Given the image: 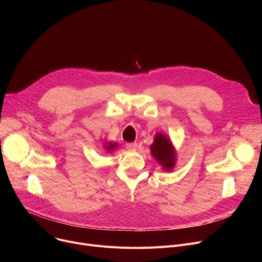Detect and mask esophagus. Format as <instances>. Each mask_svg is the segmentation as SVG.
Segmentation results:
<instances>
[{"label": "esophagus", "instance_id": "obj_1", "mask_svg": "<svg viewBox=\"0 0 262 262\" xmlns=\"http://www.w3.org/2000/svg\"><path fill=\"white\" fill-rule=\"evenodd\" d=\"M137 146H138L137 143H126L125 144V147H126V149H128V150H136Z\"/></svg>", "mask_w": 262, "mask_h": 262}]
</instances>
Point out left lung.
Listing matches in <instances>:
<instances>
[{"label": "left lung", "mask_w": 262, "mask_h": 262, "mask_svg": "<svg viewBox=\"0 0 262 262\" xmlns=\"http://www.w3.org/2000/svg\"><path fill=\"white\" fill-rule=\"evenodd\" d=\"M151 154L158 160V162L164 166L165 170L169 171L173 169L175 155L173 146L166 136L162 134H158L156 136L155 143L151 145Z\"/></svg>", "instance_id": "8db88e82"}]
</instances>
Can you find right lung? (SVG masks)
Here are the masks:
<instances>
[{
	"instance_id": "right-lung-1",
	"label": "right lung",
	"mask_w": 262,
	"mask_h": 262,
	"mask_svg": "<svg viewBox=\"0 0 262 262\" xmlns=\"http://www.w3.org/2000/svg\"><path fill=\"white\" fill-rule=\"evenodd\" d=\"M115 146H116V143H115V144H112V143H107V145H105V148H106V150L111 151V150H113V149L115 148Z\"/></svg>"
}]
</instances>
